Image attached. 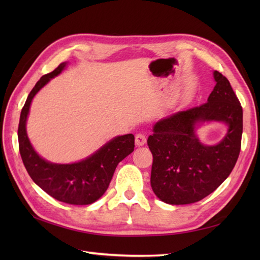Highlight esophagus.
<instances>
[{"mask_svg": "<svg viewBox=\"0 0 260 260\" xmlns=\"http://www.w3.org/2000/svg\"><path fill=\"white\" fill-rule=\"evenodd\" d=\"M145 143H146V137H145L144 134H141V133L136 134V136H135V144H136L137 146L144 145Z\"/></svg>", "mask_w": 260, "mask_h": 260, "instance_id": "1", "label": "esophagus"}]
</instances>
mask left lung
<instances>
[{"instance_id": "1", "label": "left lung", "mask_w": 260, "mask_h": 260, "mask_svg": "<svg viewBox=\"0 0 260 260\" xmlns=\"http://www.w3.org/2000/svg\"><path fill=\"white\" fill-rule=\"evenodd\" d=\"M215 86L208 102L157 121L147 145L153 155L151 185L169 204L202 200L228 178L238 159L242 107L229 80L215 70ZM223 121L230 127L217 146H203L195 127L203 121Z\"/></svg>"}]
</instances>
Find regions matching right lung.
I'll list each match as a JSON object with an SVG mask.
<instances>
[{
    "mask_svg": "<svg viewBox=\"0 0 260 260\" xmlns=\"http://www.w3.org/2000/svg\"><path fill=\"white\" fill-rule=\"evenodd\" d=\"M66 66L67 62L60 63L50 74L42 76L27 96L20 116L19 150L27 173L37 185L58 201L84 206L97 201L106 192L118 163L134 151L135 139L133 134L115 137L89 157L73 164L50 163L38 155L25 129L30 105L36 93Z\"/></svg>",
    "mask_w": 260,
    "mask_h": 260,
    "instance_id": "add662e5",
    "label": "right lung"
}]
</instances>
